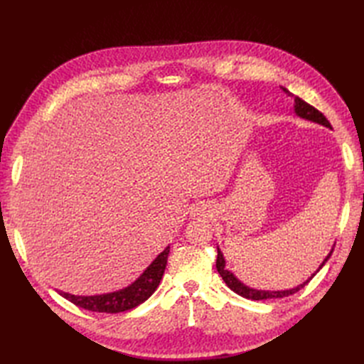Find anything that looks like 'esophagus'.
Instances as JSON below:
<instances>
[{"mask_svg":"<svg viewBox=\"0 0 364 364\" xmlns=\"http://www.w3.org/2000/svg\"><path fill=\"white\" fill-rule=\"evenodd\" d=\"M193 213H194V215H206V214H208V211H206V206H203V205L197 206Z\"/></svg>","mask_w":364,"mask_h":364,"instance_id":"obj_1","label":"esophagus"}]
</instances>
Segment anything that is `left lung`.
<instances>
[{
    "label": "left lung",
    "instance_id": "obj_1",
    "mask_svg": "<svg viewBox=\"0 0 364 364\" xmlns=\"http://www.w3.org/2000/svg\"><path fill=\"white\" fill-rule=\"evenodd\" d=\"M282 90L287 92L289 95H291V97H294L293 94H290L287 90H285V87H282ZM294 112H296V115H299L301 118H305V119H310V121H314V123H318V124H322V126H325V127H331V124H329V121L326 119V117L322 114V112H318L316 107H313L311 105H308L306 102H304L302 98H299V97H294ZM333 250L334 249H331V252L328 253V257L323 259V262L321 264V267L317 269V272L321 270L323 266H325V262L329 259V257H331V253H333ZM225 258H223V253H222V250H220L218 247H217V262H215V266H217V272L220 273V277L223 278V281L226 282V285L228 287L232 290V291H235L237 294H240V296H243V297H246V299H252V301H266V299H281V297H287V296H291V294H294V293H297L299 290H302L305 285L310 282L311 279H313V277L314 274L317 273H314L311 278H308L304 284H301V285H297V287H294V289H290V290H281V291H266V290H255V289H249V287H246L245 284H241L232 273H230L229 270H226L225 269Z\"/></svg>",
    "mask_w": 364,
    "mask_h": 364
}]
</instances>
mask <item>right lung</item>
<instances>
[{"instance_id": "right-lung-1", "label": "right lung", "mask_w": 364, "mask_h": 364, "mask_svg": "<svg viewBox=\"0 0 364 364\" xmlns=\"http://www.w3.org/2000/svg\"><path fill=\"white\" fill-rule=\"evenodd\" d=\"M168 253H170V246H167L164 252L159 253L156 259L150 264V266L146 269V272L142 273L134 284L129 285V287L123 290L106 293V294H95V296H75L65 291H59V293L60 296L65 297V299H68L77 306L85 308L87 311L111 313V314L129 311L132 308L146 302L149 297L155 293L162 279L165 266H167Z\"/></svg>"}]
</instances>
